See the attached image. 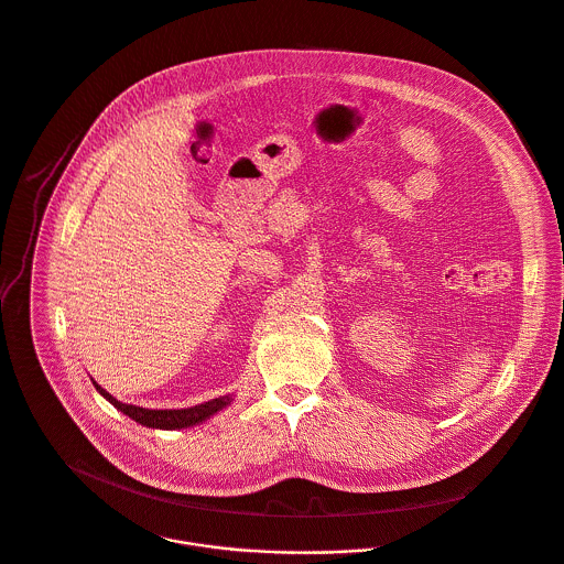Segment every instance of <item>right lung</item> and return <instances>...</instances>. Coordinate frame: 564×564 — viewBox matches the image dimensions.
<instances>
[{
    "label": "right lung",
    "instance_id": "right-lung-1",
    "mask_svg": "<svg viewBox=\"0 0 564 564\" xmlns=\"http://www.w3.org/2000/svg\"><path fill=\"white\" fill-rule=\"evenodd\" d=\"M95 388L99 390V394L104 399H108L117 410H121L123 414H128L130 419H134L137 423L145 425V427H156V430H183V427H192L198 425L207 419H212L214 414H218L220 410H225L231 401L234 394H225V397H216L212 401L192 405V408H181V410H150V408H141V405H130L123 403L119 399H115L108 390H104L95 379H93Z\"/></svg>",
    "mask_w": 564,
    "mask_h": 564
}]
</instances>
